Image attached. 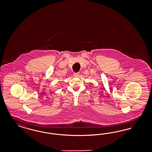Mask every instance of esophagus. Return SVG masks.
Masks as SVG:
<instances>
[{"label":"esophagus","instance_id":"esophagus-1","mask_svg":"<svg viewBox=\"0 0 152 152\" xmlns=\"http://www.w3.org/2000/svg\"><path fill=\"white\" fill-rule=\"evenodd\" d=\"M79 74H80V73H79V72H76V73H74V76H75V77H78V76H79Z\"/></svg>","mask_w":152,"mask_h":152}]
</instances>
